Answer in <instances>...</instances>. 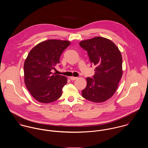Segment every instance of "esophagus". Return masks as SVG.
Here are the masks:
<instances>
[{
	"label": "esophagus",
	"mask_w": 148,
	"mask_h": 148,
	"mask_svg": "<svg viewBox=\"0 0 148 148\" xmlns=\"http://www.w3.org/2000/svg\"><path fill=\"white\" fill-rule=\"evenodd\" d=\"M78 79V78L76 77H73V76L70 77V79H71V80H76V79Z\"/></svg>",
	"instance_id": "1"
}]
</instances>
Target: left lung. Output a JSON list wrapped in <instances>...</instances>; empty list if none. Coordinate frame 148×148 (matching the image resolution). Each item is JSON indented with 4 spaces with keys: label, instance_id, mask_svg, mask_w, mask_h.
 <instances>
[{
    "label": "left lung",
    "instance_id": "obj_1",
    "mask_svg": "<svg viewBox=\"0 0 148 148\" xmlns=\"http://www.w3.org/2000/svg\"><path fill=\"white\" fill-rule=\"evenodd\" d=\"M91 63L96 65L93 78L86 79L82 96L93 103H103L115 93L122 77L123 59L120 51L112 40L96 36L79 42Z\"/></svg>",
    "mask_w": 148,
    "mask_h": 148
}]
</instances>
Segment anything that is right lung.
Here are the masks:
<instances>
[{
    "mask_svg": "<svg viewBox=\"0 0 148 148\" xmlns=\"http://www.w3.org/2000/svg\"><path fill=\"white\" fill-rule=\"evenodd\" d=\"M68 40L49 39L36 45L29 51L24 63L25 86L41 103H50L59 99L67 78L53 75L51 70L60 63L64 51L70 45Z\"/></svg>",
    "mask_w": 148,
    "mask_h": 148,
    "instance_id": "obj_1",
    "label": "right lung"
}]
</instances>
